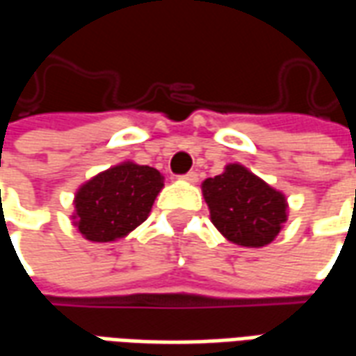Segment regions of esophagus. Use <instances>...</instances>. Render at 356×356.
<instances>
[{"label": "esophagus", "instance_id": "34e87169", "mask_svg": "<svg viewBox=\"0 0 356 356\" xmlns=\"http://www.w3.org/2000/svg\"><path fill=\"white\" fill-rule=\"evenodd\" d=\"M183 181H186V183H196V181H198V173H196V171H188V173H186V175H183Z\"/></svg>", "mask_w": 356, "mask_h": 356}]
</instances>
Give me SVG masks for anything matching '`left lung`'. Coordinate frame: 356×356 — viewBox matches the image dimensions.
<instances>
[{
	"label": "left lung",
	"mask_w": 356,
	"mask_h": 356,
	"mask_svg": "<svg viewBox=\"0 0 356 356\" xmlns=\"http://www.w3.org/2000/svg\"><path fill=\"white\" fill-rule=\"evenodd\" d=\"M202 194L211 223L236 246H267L288 221L286 194L238 162L227 163L223 173L206 179Z\"/></svg>",
	"instance_id": "left-lung-1"
}]
</instances>
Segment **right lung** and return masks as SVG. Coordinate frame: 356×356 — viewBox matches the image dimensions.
Wrapping results in <instances>:
<instances>
[{
    "instance_id": "add662e5",
    "label": "right lung",
    "mask_w": 356,
    "mask_h": 356,
    "mask_svg": "<svg viewBox=\"0 0 356 356\" xmlns=\"http://www.w3.org/2000/svg\"><path fill=\"white\" fill-rule=\"evenodd\" d=\"M162 188L160 171L125 160L80 185L70 221L89 242H116L147 221Z\"/></svg>"
}]
</instances>
